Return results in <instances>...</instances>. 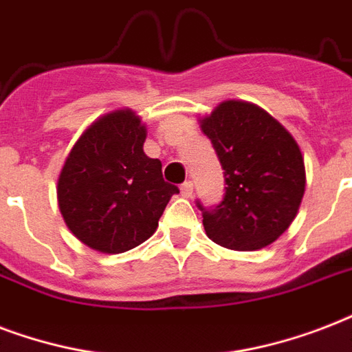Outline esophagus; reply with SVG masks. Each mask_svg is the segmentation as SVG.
<instances>
[{
    "label": "esophagus",
    "mask_w": 352,
    "mask_h": 352,
    "mask_svg": "<svg viewBox=\"0 0 352 352\" xmlns=\"http://www.w3.org/2000/svg\"><path fill=\"white\" fill-rule=\"evenodd\" d=\"M192 182H185V184H182V187H179V190H182V196H185V198H189L190 195H192Z\"/></svg>",
    "instance_id": "obj_1"
}]
</instances>
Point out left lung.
Segmentation results:
<instances>
[{
    "label": "left lung",
    "mask_w": 352,
    "mask_h": 352,
    "mask_svg": "<svg viewBox=\"0 0 352 352\" xmlns=\"http://www.w3.org/2000/svg\"><path fill=\"white\" fill-rule=\"evenodd\" d=\"M224 168L220 204L196 206L207 236L220 246L253 252L279 239L298 214L305 192V163L290 133L250 102L226 100L201 119Z\"/></svg>",
    "instance_id": "obj_1"
}]
</instances>
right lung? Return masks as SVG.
I'll use <instances>...</instances> for the list:
<instances>
[{"label": "right lung", "mask_w": 352, "mask_h": 352, "mask_svg": "<svg viewBox=\"0 0 352 352\" xmlns=\"http://www.w3.org/2000/svg\"><path fill=\"white\" fill-rule=\"evenodd\" d=\"M146 128L130 110L100 117L78 138L58 178V207L72 233L102 253H122L156 231L176 185L143 152Z\"/></svg>", "instance_id": "right-lung-1"}]
</instances>
